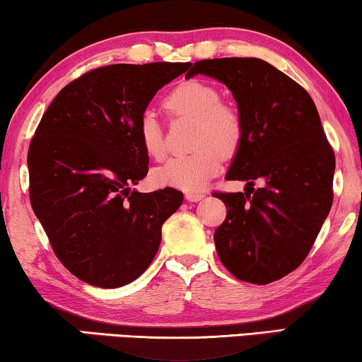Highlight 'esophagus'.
<instances>
[{
    "label": "esophagus",
    "mask_w": 362,
    "mask_h": 362,
    "mask_svg": "<svg viewBox=\"0 0 362 362\" xmlns=\"http://www.w3.org/2000/svg\"><path fill=\"white\" fill-rule=\"evenodd\" d=\"M202 197H204L202 192H186V199L189 202H197V201H201Z\"/></svg>",
    "instance_id": "obj_1"
}]
</instances>
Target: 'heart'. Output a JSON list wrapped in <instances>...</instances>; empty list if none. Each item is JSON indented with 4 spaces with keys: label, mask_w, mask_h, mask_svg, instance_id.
Returning <instances> with one entry per match:
<instances>
[{
    "label": "heart",
    "mask_w": 362,
    "mask_h": 362,
    "mask_svg": "<svg viewBox=\"0 0 362 362\" xmlns=\"http://www.w3.org/2000/svg\"><path fill=\"white\" fill-rule=\"evenodd\" d=\"M221 102V92L214 86L196 78L181 82L168 93L165 98L168 112L196 118L192 145L197 150L191 155L171 158L156 168L153 171L156 185L187 192L199 191L219 171L222 155H235L244 140V120L234 107ZM136 135L148 156L155 160L165 158V136L155 113H141Z\"/></svg>",
    "instance_id": "1"
}]
</instances>
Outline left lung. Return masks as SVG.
<instances>
[{"label":"left lung","mask_w":362,"mask_h":362,"mask_svg":"<svg viewBox=\"0 0 362 362\" xmlns=\"http://www.w3.org/2000/svg\"><path fill=\"white\" fill-rule=\"evenodd\" d=\"M217 78L234 95L244 140L226 180L245 192H216L227 207L214 232L217 255L235 279L280 280L306 259L333 204L334 153L310 93L255 57L196 62L192 76ZM262 186L254 192L253 182Z\"/></svg>","instance_id":"left-lung-1"}]
</instances>
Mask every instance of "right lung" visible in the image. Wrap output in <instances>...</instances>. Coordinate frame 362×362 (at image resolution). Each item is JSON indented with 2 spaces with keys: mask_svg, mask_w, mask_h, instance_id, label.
Segmentation results:
<instances>
[{
  "mask_svg": "<svg viewBox=\"0 0 362 362\" xmlns=\"http://www.w3.org/2000/svg\"><path fill=\"white\" fill-rule=\"evenodd\" d=\"M191 62L112 64L83 74L47 107L28 151L29 199L62 265L118 288L155 259L161 227L182 202L173 187L132 189L148 173L141 113Z\"/></svg>",
  "mask_w": 362,
  "mask_h": 362,
  "instance_id": "right-lung-1",
  "label": "right lung"
}]
</instances>
